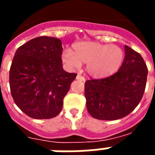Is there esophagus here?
<instances>
[{
    "label": "esophagus",
    "mask_w": 155,
    "mask_h": 155,
    "mask_svg": "<svg viewBox=\"0 0 155 155\" xmlns=\"http://www.w3.org/2000/svg\"><path fill=\"white\" fill-rule=\"evenodd\" d=\"M76 79L79 80V81H85V78L84 77L83 75H81V74H78L77 76H76Z\"/></svg>",
    "instance_id": "obj_1"
}]
</instances>
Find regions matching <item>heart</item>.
<instances>
[{
    "label": "heart",
    "mask_w": 155,
    "mask_h": 155,
    "mask_svg": "<svg viewBox=\"0 0 155 155\" xmlns=\"http://www.w3.org/2000/svg\"><path fill=\"white\" fill-rule=\"evenodd\" d=\"M123 50L114 44L80 42L72 46V51L66 49L61 54L62 61L70 69L81 67L86 63V70L91 76L104 78L118 71L123 64Z\"/></svg>",
    "instance_id": "heart-1"
}]
</instances>
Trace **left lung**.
Wrapping results in <instances>:
<instances>
[{"instance_id":"obj_1","label":"left lung","mask_w":155,"mask_h":155,"mask_svg":"<svg viewBox=\"0 0 155 155\" xmlns=\"http://www.w3.org/2000/svg\"><path fill=\"white\" fill-rule=\"evenodd\" d=\"M125 58L118 71L109 77L89 80L84 96L89 114L98 120H117L130 114L141 100L148 69L137 51L125 46Z\"/></svg>"}]
</instances>
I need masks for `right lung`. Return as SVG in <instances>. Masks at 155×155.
<instances>
[{"instance_id":"right-lung-1","label":"right lung","mask_w":155,"mask_h":155,"mask_svg":"<svg viewBox=\"0 0 155 155\" xmlns=\"http://www.w3.org/2000/svg\"><path fill=\"white\" fill-rule=\"evenodd\" d=\"M61 54V41L47 36L29 40L15 51L10 92L18 107L32 118H52L62 109L63 98L77 74L63 70Z\"/></svg>"}]
</instances>
